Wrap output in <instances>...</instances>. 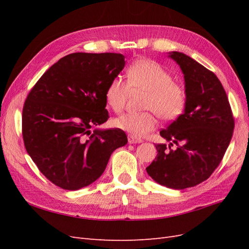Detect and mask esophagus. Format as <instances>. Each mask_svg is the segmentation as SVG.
<instances>
[{
	"mask_svg": "<svg viewBox=\"0 0 249 249\" xmlns=\"http://www.w3.org/2000/svg\"><path fill=\"white\" fill-rule=\"evenodd\" d=\"M127 142H129V144H134V143H140L142 141L141 139H138L136 137H133L131 135H129V136H127Z\"/></svg>",
	"mask_w": 249,
	"mask_h": 249,
	"instance_id": "obj_1",
	"label": "esophagus"
}]
</instances>
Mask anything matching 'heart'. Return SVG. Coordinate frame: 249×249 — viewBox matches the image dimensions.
<instances>
[{
  "label": "heart",
  "mask_w": 249,
  "mask_h": 249,
  "mask_svg": "<svg viewBox=\"0 0 249 249\" xmlns=\"http://www.w3.org/2000/svg\"><path fill=\"white\" fill-rule=\"evenodd\" d=\"M126 82L112 79L105 91L107 106L118 113L124 108L129 88L145 91L140 113H125L113 119L114 126L134 136H143L158 124V116L171 122L183 114L187 94L183 85L173 81L172 74L155 60L143 58L134 61L126 71ZM129 87L127 88V86Z\"/></svg>",
  "instance_id": "heart-1"
}]
</instances>
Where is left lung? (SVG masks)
Returning <instances> with one entry per match:
<instances>
[{
	"label": "left lung",
	"mask_w": 249,
	"mask_h": 249,
	"mask_svg": "<svg viewBox=\"0 0 249 249\" xmlns=\"http://www.w3.org/2000/svg\"><path fill=\"white\" fill-rule=\"evenodd\" d=\"M184 73L187 104L160 135L170 143L156 144L158 155L146 167L158 184L182 190L210 178L231 142L235 120L228 95L216 74L183 53H169ZM177 145L175 149L171 146Z\"/></svg>",
	"instance_id": "obj_1"
}]
</instances>
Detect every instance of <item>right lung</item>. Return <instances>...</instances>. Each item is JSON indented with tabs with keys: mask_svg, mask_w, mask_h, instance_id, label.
<instances>
[{
	"mask_svg": "<svg viewBox=\"0 0 249 249\" xmlns=\"http://www.w3.org/2000/svg\"><path fill=\"white\" fill-rule=\"evenodd\" d=\"M116 53H72L44 72L22 108L25 147L42 175L65 190L92 184L111 154L126 144L120 129H91L107 122L105 91L123 71Z\"/></svg>",
	"mask_w": 249,
	"mask_h": 249,
	"instance_id": "obj_1",
	"label": "right lung"
}]
</instances>
